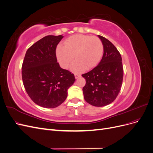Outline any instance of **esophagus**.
Returning <instances> with one entry per match:
<instances>
[{
  "label": "esophagus",
  "mask_w": 153,
  "mask_h": 153,
  "mask_svg": "<svg viewBox=\"0 0 153 153\" xmlns=\"http://www.w3.org/2000/svg\"><path fill=\"white\" fill-rule=\"evenodd\" d=\"M80 76H81V75H80V74H79V73H75V78H79Z\"/></svg>",
  "instance_id": "obj_1"
}]
</instances>
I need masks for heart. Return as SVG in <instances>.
I'll list each match as a JSON object with an SVG mask.
<instances>
[{"mask_svg":"<svg viewBox=\"0 0 153 153\" xmlns=\"http://www.w3.org/2000/svg\"><path fill=\"white\" fill-rule=\"evenodd\" d=\"M104 47L102 41L96 36L76 34L68 38L63 46L57 49V57L61 66L68 69L73 61L72 69L80 71L91 69L98 65L102 58Z\"/></svg>","mask_w":153,"mask_h":153,"instance_id":"1","label":"heart"}]
</instances>
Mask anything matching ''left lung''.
I'll return each instance as SVG.
<instances>
[{
  "mask_svg": "<svg viewBox=\"0 0 153 153\" xmlns=\"http://www.w3.org/2000/svg\"><path fill=\"white\" fill-rule=\"evenodd\" d=\"M104 52L98 65L82 75L86 84L83 87L84 99L95 106L107 105L117 98L123 83V67L121 55L109 40L98 35Z\"/></svg>",
  "mask_w": 153,
  "mask_h": 153,
  "instance_id": "left-lung-1",
  "label": "left lung"
}]
</instances>
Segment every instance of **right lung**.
I'll return each instance as SVG.
<instances>
[{"mask_svg":"<svg viewBox=\"0 0 153 153\" xmlns=\"http://www.w3.org/2000/svg\"><path fill=\"white\" fill-rule=\"evenodd\" d=\"M62 38V35H49L37 41L27 50L22 64V80L27 93L44 108L61 105L75 81L73 74L57 62L55 50Z\"/></svg>","mask_w":153,"mask_h":153,"instance_id":"right-lung-1","label":"right lung"}]
</instances>
